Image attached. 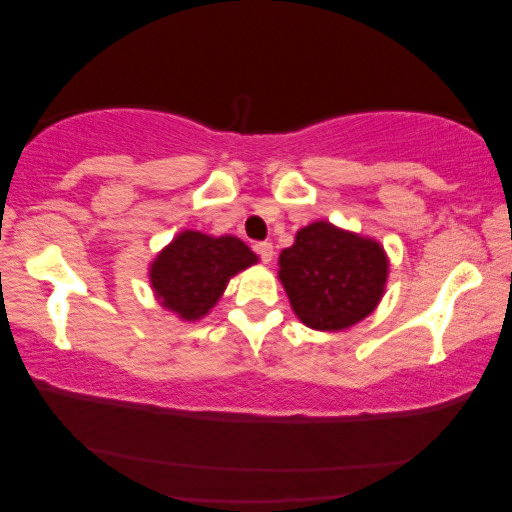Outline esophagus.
<instances>
[{
  "label": "esophagus",
  "mask_w": 512,
  "mask_h": 512,
  "mask_svg": "<svg viewBox=\"0 0 512 512\" xmlns=\"http://www.w3.org/2000/svg\"><path fill=\"white\" fill-rule=\"evenodd\" d=\"M254 249H256V254L261 256L263 263H270L272 256H275V249H272V242H258Z\"/></svg>",
  "instance_id": "obj_1"
}]
</instances>
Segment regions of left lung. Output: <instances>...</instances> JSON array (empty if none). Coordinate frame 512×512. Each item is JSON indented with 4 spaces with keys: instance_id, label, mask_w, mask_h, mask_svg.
I'll use <instances>...</instances> for the list:
<instances>
[{
    "instance_id": "obj_1",
    "label": "left lung",
    "mask_w": 512,
    "mask_h": 512,
    "mask_svg": "<svg viewBox=\"0 0 512 512\" xmlns=\"http://www.w3.org/2000/svg\"><path fill=\"white\" fill-rule=\"evenodd\" d=\"M389 275L382 244L314 221L279 254V282L293 312L314 331H345L380 303Z\"/></svg>"
}]
</instances>
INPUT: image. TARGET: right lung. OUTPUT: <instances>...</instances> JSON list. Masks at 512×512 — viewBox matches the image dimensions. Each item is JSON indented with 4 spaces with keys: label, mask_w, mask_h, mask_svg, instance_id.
<instances>
[{
    "label": "right lung",
    "mask_w": 512,
    "mask_h": 512,
    "mask_svg": "<svg viewBox=\"0 0 512 512\" xmlns=\"http://www.w3.org/2000/svg\"><path fill=\"white\" fill-rule=\"evenodd\" d=\"M254 263L258 256L233 235L212 237L200 230H184L153 258L151 289L165 310L195 321L216 305L230 277Z\"/></svg>",
    "instance_id": "add662e5"
}]
</instances>
